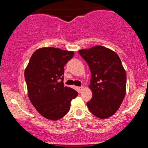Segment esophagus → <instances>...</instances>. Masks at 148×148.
I'll use <instances>...</instances> for the list:
<instances>
[{"label":"esophagus","instance_id":"esophagus-1","mask_svg":"<svg viewBox=\"0 0 148 148\" xmlns=\"http://www.w3.org/2000/svg\"><path fill=\"white\" fill-rule=\"evenodd\" d=\"M83 88H84V87H83V86L78 88V89H79V92H81V90H83Z\"/></svg>","mask_w":148,"mask_h":148}]
</instances>
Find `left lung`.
Masks as SVG:
<instances>
[{"instance_id":"left-lung-1","label":"left lung","mask_w":148,"mask_h":148,"mask_svg":"<svg viewBox=\"0 0 148 148\" xmlns=\"http://www.w3.org/2000/svg\"><path fill=\"white\" fill-rule=\"evenodd\" d=\"M91 72L90 89L92 97L87 102L90 111L97 118L105 119L118 110L126 94V72L116 53L95 46L79 51Z\"/></svg>"}]
</instances>
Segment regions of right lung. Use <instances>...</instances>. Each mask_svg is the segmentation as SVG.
I'll use <instances>...</instances> for the list:
<instances>
[{
	"label": "right lung",
	"instance_id": "1",
	"mask_svg": "<svg viewBox=\"0 0 148 148\" xmlns=\"http://www.w3.org/2000/svg\"><path fill=\"white\" fill-rule=\"evenodd\" d=\"M74 54V51L53 47L38 49L25 69L30 102L48 120H58L64 117L70 109L71 101L78 95L75 90L63 84L64 67Z\"/></svg>",
	"mask_w": 148,
	"mask_h": 148
}]
</instances>
